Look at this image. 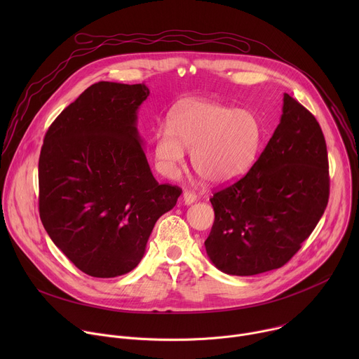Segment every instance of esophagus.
Returning <instances> with one entry per match:
<instances>
[{
	"mask_svg": "<svg viewBox=\"0 0 359 359\" xmlns=\"http://www.w3.org/2000/svg\"><path fill=\"white\" fill-rule=\"evenodd\" d=\"M196 200H197V196L193 191H184L183 193V203L187 204V206H189V204L194 203Z\"/></svg>",
	"mask_w": 359,
	"mask_h": 359,
	"instance_id": "34e87169",
	"label": "esophagus"
}]
</instances>
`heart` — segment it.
Returning a JSON list of instances; mask_svg holds the SVG:
<instances>
[{
    "label": "heart",
    "instance_id": "obj_1",
    "mask_svg": "<svg viewBox=\"0 0 359 359\" xmlns=\"http://www.w3.org/2000/svg\"><path fill=\"white\" fill-rule=\"evenodd\" d=\"M263 126L252 111L234 109L212 99H191L179 105L170 126L153 136L156 168L175 177L191 151L194 172L210 184H226L244 176L255 163L263 143Z\"/></svg>",
    "mask_w": 359,
    "mask_h": 359
}]
</instances>
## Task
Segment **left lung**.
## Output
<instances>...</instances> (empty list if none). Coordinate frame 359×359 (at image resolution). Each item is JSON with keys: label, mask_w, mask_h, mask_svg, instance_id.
<instances>
[{"label": "left lung", "mask_w": 359, "mask_h": 359, "mask_svg": "<svg viewBox=\"0 0 359 359\" xmlns=\"http://www.w3.org/2000/svg\"><path fill=\"white\" fill-rule=\"evenodd\" d=\"M330 196L327 144L317 119L284 93L283 115L248 173L210 198L215 223L204 241L230 276L283 267L310 237Z\"/></svg>", "instance_id": "8db88e82"}]
</instances>
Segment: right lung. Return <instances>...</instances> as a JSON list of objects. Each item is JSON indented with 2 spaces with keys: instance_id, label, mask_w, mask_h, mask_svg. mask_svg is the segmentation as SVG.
<instances>
[{
  "instance_id": "1",
  "label": "right lung",
  "mask_w": 359,
  "mask_h": 359,
  "mask_svg": "<svg viewBox=\"0 0 359 359\" xmlns=\"http://www.w3.org/2000/svg\"><path fill=\"white\" fill-rule=\"evenodd\" d=\"M144 83L97 82L49 126L38 163L39 216L85 274L112 278L142 260L158 219L182 190L159 184L137 132Z\"/></svg>"
}]
</instances>
